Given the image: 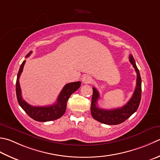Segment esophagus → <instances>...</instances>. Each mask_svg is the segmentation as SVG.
<instances>
[{
	"label": "esophagus",
	"mask_w": 160,
	"mask_h": 160,
	"mask_svg": "<svg viewBox=\"0 0 160 160\" xmlns=\"http://www.w3.org/2000/svg\"><path fill=\"white\" fill-rule=\"evenodd\" d=\"M82 82L84 84H89V83H92V78L89 76H87V75H86V76H83L82 79Z\"/></svg>",
	"instance_id": "esophagus-1"
}]
</instances>
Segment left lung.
Segmentation results:
<instances>
[{
    "instance_id": "1",
    "label": "left lung",
    "mask_w": 160,
    "mask_h": 160,
    "mask_svg": "<svg viewBox=\"0 0 160 160\" xmlns=\"http://www.w3.org/2000/svg\"><path fill=\"white\" fill-rule=\"evenodd\" d=\"M130 63L132 64L137 73V84L132 98L123 107L112 109L98 108L97 101L100 98L98 91L93 87V95L91 104V114L95 120L107 125H118L127 120L139 108L142 97V79L139 71L132 55L129 56Z\"/></svg>"
}]
</instances>
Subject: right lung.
<instances>
[{"label":"right lung","mask_w":160,"mask_h":160,"mask_svg":"<svg viewBox=\"0 0 160 160\" xmlns=\"http://www.w3.org/2000/svg\"><path fill=\"white\" fill-rule=\"evenodd\" d=\"M32 51L28 53L26 58L29 57ZM25 63H26V60L22 62L17 74V82H16V92H17L18 104L30 117L37 121H51L60 118L64 114L67 109V103L68 98L72 93L79 89L81 82H74L66 84L58 96L55 103L52 105L42 106V107L30 105L22 98L21 89L19 84V78L23 71Z\"/></svg>","instance_id":"obj_1"}]
</instances>
